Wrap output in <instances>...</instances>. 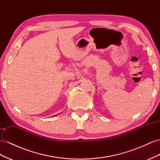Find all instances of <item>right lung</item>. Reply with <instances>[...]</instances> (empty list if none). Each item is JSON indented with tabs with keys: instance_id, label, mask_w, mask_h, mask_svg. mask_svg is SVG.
Returning a JSON list of instances; mask_svg holds the SVG:
<instances>
[{
	"instance_id": "add662e5",
	"label": "right lung",
	"mask_w": 160,
	"mask_h": 160,
	"mask_svg": "<svg viewBox=\"0 0 160 160\" xmlns=\"http://www.w3.org/2000/svg\"><path fill=\"white\" fill-rule=\"evenodd\" d=\"M56 115H54V116H53V117H55V116H56Z\"/></svg>"
}]
</instances>
